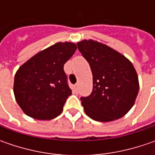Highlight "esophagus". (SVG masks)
<instances>
[{"label": "esophagus", "mask_w": 155, "mask_h": 155, "mask_svg": "<svg viewBox=\"0 0 155 155\" xmlns=\"http://www.w3.org/2000/svg\"><path fill=\"white\" fill-rule=\"evenodd\" d=\"M74 88H75V90H78V83H77V84H75Z\"/></svg>", "instance_id": "34e87169"}]
</instances>
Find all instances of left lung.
Returning a JSON list of instances; mask_svg holds the SVG:
<instances>
[{"label": "left lung", "mask_w": 155, "mask_h": 155, "mask_svg": "<svg viewBox=\"0 0 155 155\" xmlns=\"http://www.w3.org/2000/svg\"><path fill=\"white\" fill-rule=\"evenodd\" d=\"M78 48L90 64L93 75L92 92L81 97L85 114L103 122L125 116L139 91L133 64L113 48L93 39L78 42Z\"/></svg>", "instance_id": "1"}]
</instances>
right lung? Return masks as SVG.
Segmentation results:
<instances>
[{
  "mask_svg": "<svg viewBox=\"0 0 155 155\" xmlns=\"http://www.w3.org/2000/svg\"><path fill=\"white\" fill-rule=\"evenodd\" d=\"M77 45L58 42L24 63L15 76L14 93L22 111L37 120L59 116L71 90L64 64L72 57Z\"/></svg>",
  "mask_w": 155,
  "mask_h": 155,
  "instance_id": "right-lung-1",
  "label": "right lung"
}]
</instances>
